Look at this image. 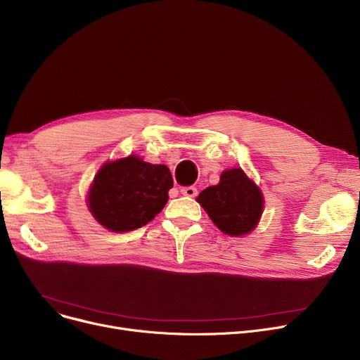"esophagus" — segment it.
<instances>
[{
  "label": "esophagus",
  "mask_w": 360,
  "mask_h": 360,
  "mask_svg": "<svg viewBox=\"0 0 360 360\" xmlns=\"http://www.w3.org/2000/svg\"><path fill=\"white\" fill-rule=\"evenodd\" d=\"M181 194L185 197H195L197 195V188L195 186H185L181 188Z\"/></svg>",
  "instance_id": "34e87169"
}]
</instances>
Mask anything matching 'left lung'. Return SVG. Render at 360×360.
<instances>
[{
    "instance_id": "8db88e82",
    "label": "left lung",
    "mask_w": 360,
    "mask_h": 360,
    "mask_svg": "<svg viewBox=\"0 0 360 360\" xmlns=\"http://www.w3.org/2000/svg\"><path fill=\"white\" fill-rule=\"evenodd\" d=\"M197 201L223 233L236 238L251 233L264 210L259 186L240 167L223 170L219 184L207 186Z\"/></svg>"
}]
</instances>
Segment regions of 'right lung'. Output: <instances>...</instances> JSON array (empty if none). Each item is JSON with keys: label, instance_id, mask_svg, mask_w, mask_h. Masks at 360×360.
Here are the masks:
<instances>
[{"label": "right lung", "instance_id": "obj_1", "mask_svg": "<svg viewBox=\"0 0 360 360\" xmlns=\"http://www.w3.org/2000/svg\"><path fill=\"white\" fill-rule=\"evenodd\" d=\"M172 186L166 165H151L129 155L102 165L89 188L87 207L110 232L136 231L163 210Z\"/></svg>", "mask_w": 360, "mask_h": 360}]
</instances>
